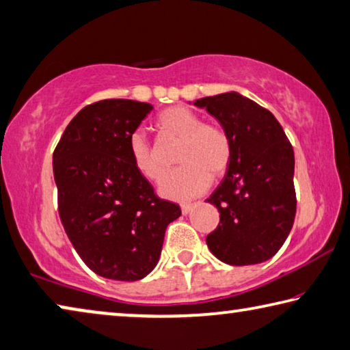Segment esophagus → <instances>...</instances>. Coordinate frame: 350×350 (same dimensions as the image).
<instances>
[{
    "mask_svg": "<svg viewBox=\"0 0 350 350\" xmlns=\"http://www.w3.org/2000/svg\"><path fill=\"white\" fill-rule=\"evenodd\" d=\"M192 209H193V204H191V203L181 204V213H183V215H187L189 213H191Z\"/></svg>",
    "mask_w": 350,
    "mask_h": 350,
    "instance_id": "34e87169",
    "label": "esophagus"
}]
</instances>
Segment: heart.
Segmentation results:
<instances>
[{"label": "heart", "mask_w": 350, "mask_h": 350, "mask_svg": "<svg viewBox=\"0 0 350 350\" xmlns=\"http://www.w3.org/2000/svg\"><path fill=\"white\" fill-rule=\"evenodd\" d=\"M157 125L164 136L180 141L176 164L159 183V196L187 202L206 192L211 178L219 180L226 174L232 158V144L220 125L202 122L200 114L191 108L175 105L159 113ZM131 165L142 178L157 181L163 165L144 135L136 131L129 139Z\"/></svg>", "instance_id": "heart-1"}]
</instances>
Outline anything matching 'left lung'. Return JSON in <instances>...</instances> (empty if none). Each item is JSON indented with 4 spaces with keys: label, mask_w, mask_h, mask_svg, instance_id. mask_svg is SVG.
<instances>
[{
    "label": "left lung",
    "mask_w": 350,
    "mask_h": 350,
    "mask_svg": "<svg viewBox=\"0 0 350 350\" xmlns=\"http://www.w3.org/2000/svg\"><path fill=\"white\" fill-rule=\"evenodd\" d=\"M232 144L231 164L206 202L220 213L206 243L228 265H254L278 253L296 215L295 153L271 111L236 91L197 99Z\"/></svg>",
    "instance_id": "obj_1"
}]
</instances>
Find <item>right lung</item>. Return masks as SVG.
Masks as SVG:
<instances>
[{"mask_svg":"<svg viewBox=\"0 0 350 350\" xmlns=\"http://www.w3.org/2000/svg\"><path fill=\"white\" fill-rule=\"evenodd\" d=\"M153 105L105 99L82 108L53 154L59 214L90 270L113 280H139L157 267L165 228L178 204L154 196L129 157V139Z\"/></svg>","mask_w":350,"mask_h":350,"instance_id":"add662e5","label":"right lung"}]
</instances>
